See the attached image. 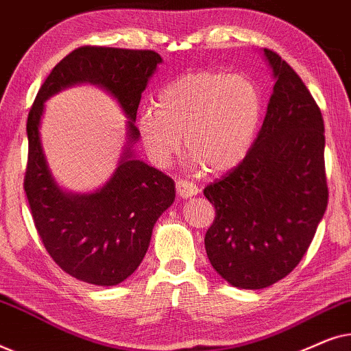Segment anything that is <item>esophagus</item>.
Returning a JSON list of instances; mask_svg holds the SVG:
<instances>
[{
    "label": "esophagus",
    "instance_id": "obj_1",
    "mask_svg": "<svg viewBox=\"0 0 351 351\" xmlns=\"http://www.w3.org/2000/svg\"><path fill=\"white\" fill-rule=\"evenodd\" d=\"M176 190H177V193H179L180 198H184V199L191 198V196L199 193V189L196 186V184H193V182H186V180H177Z\"/></svg>",
    "mask_w": 351,
    "mask_h": 351
}]
</instances>
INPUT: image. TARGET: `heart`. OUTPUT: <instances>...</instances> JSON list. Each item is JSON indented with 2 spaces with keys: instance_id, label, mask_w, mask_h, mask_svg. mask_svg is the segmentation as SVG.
Here are the masks:
<instances>
[{
  "instance_id": "heart-1",
  "label": "heart",
  "mask_w": 351,
  "mask_h": 351,
  "mask_svg": "<svg viewBox=\"0 0 351 351\" xmlns=\"http://www.w3.org/2000/svg\"><path fill=\"white\" fill-rule=\"evenodd\" d=\"M262 114L263 100L252 80L206 70L182 75L165 86L158 108H142L137 129L155 166H169L185 137L193 169L225 174L251 153Z\"/></svg>"
}]
</instances>
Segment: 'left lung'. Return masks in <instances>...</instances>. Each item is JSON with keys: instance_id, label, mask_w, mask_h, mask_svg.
<instances>
[{"instance_id": "1", "label": "left lung", "mask_w": 351, "mask_h": 351, "mask_svg": "<svg viewBox=\"0 0 351 351\" xmlns=\"http://www.w3.org/2000/svg\"><path fill=\"white\" fill-rule=\"evenodd\" d=\"M263 56L275 86L262 129L246 160L204 189L215 208L206 252L239 289H263L299 265L329 196L321 110L286 60Z\"/></svg>"}]
</instances>
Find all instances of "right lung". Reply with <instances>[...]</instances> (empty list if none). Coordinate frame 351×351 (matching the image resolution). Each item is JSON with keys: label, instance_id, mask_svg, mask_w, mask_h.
Masks as SVG:
<instances>
[{"label": "right lung", "instance_id": "add662e5", "mask_svg": "<svg viewBox=\"0 0 351 351\" xmlns=\"http://www.w3.org/2000/svg\"><path fill=\"white\" fill-rule=\"evenodd\" d=\"M148 49L83 46L64 57L38 90L27 119L25 189L33 222L46 251L76 280L114 286L131 276L145 257L156 220L176 199L171 177L134 158L138 141L137 108L148 80L161 64ZM90 82L112 93L130 121L128 145L117 171L93 194L62 191L47 166L39 138L44 102L70 85Z\"/></svg>", "mask_w": 351, "mask_h": 351}]
</instances>
